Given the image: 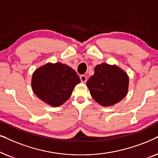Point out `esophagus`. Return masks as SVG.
<instances>
[{
	"label": "esophagus",
	"mask_w": 158,
	"mask_h": 158,
	"mask_svg": "<svg viewBox=\"0 0 158 158\" xmlns=\"http://www.w3.org/2000/svg\"><path fill=\"white\" fill-rule=\"evenodd\" d=\"M80 79L81 82H86L87 80V77L85 75H81L80 76Z\"/></svg>",
	"instance_id": "esophagus-1"
}]
</instances>
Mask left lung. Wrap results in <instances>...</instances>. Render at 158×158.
<instances>
[{
  "instance_id": "left-lung-1",
  "label": "left lung",
  "mask_w": 158,
  "mask_h": 158,
  "mask_svg": "<svg viewBox=\"0 0 158 158\" xmlns=\"http://www.w3.org/2000/svg\"><path fill=\"white\" fill-rule=\"evenodd\" d=\"M87 86L96 102L102 106H110L127 95L129 77L118 66L103 63L95 66L94 75L88 79Z\"/></svg>"
}]
</instances>
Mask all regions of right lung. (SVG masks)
Returning <instances> with one entry per match:
<instances>
[{"label":"right lung","instance_id":"obj_1","mask_svg":"<svg viewBox=\"0 0 158 158\" xmlns=\"http://www.w3.org/2000/svg\"><path fill=\"white\" fill-rule=\"evenodd\" d=\"M79 83L80 79L76 71L61 63H49L40 67L31 79L34 93L53 107L61 106L69 100L73 88Z\"/></svg>","mask_w":158,"mask_h":158}]
</instances>
